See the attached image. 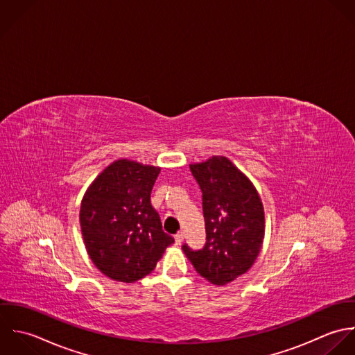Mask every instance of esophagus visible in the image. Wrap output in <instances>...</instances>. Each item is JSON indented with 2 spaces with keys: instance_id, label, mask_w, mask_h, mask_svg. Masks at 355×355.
I'll use <instances>...</instances> for the list:
<instances>
[{
  "instance_id": "esophagus-1",
  "label": "esophagus",
  "mask_w": 355,
  "mask_h": 355,
  "mask_svg": "<svg viewBox=\"0 0 355 355\" xmlns=\"http://www.w3.org/2000/svg\"><path fill=\"white\" fill-rule=\"evenodd\" d=\"M174 240H175V244L180 245V244L184 241V233H182V232H178V233L174 236Z\"/></svg>"
}]
</instances>
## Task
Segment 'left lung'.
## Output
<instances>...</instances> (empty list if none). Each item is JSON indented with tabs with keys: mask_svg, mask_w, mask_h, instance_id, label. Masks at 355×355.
Listing matches in <instances>:
<instances>
[{
	"mask_svg": "<svg viewBox=\"0 0 355 355\" xmlns=\"http://www.w3.org/2000/svg\"><path fill=\"white\" fill-rule=\"evenodd\" d=\"M191 173L202 191L206 244L182 250L202 277L225 285L244 275L261 251L263 206L250 180L223 156L191 164Z\"/></svg>",
	"mask_w": 355,
	"mask_h": 355,
	"instance_id": "8db88e82",
	"label": "left lung"
}]
</instances>
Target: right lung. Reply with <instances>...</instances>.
<instances>
[{
  "mask_svg": "<svg viewBox=\"0 0 355 355\" xmlns=\"http://www.w3.org/2000/svg\"><path fill=\"white\" fill-rule=\"evenodd\" d=\"M159 173V167L116 160L83 196L79 220L87 254L112 280L135 283L148 276L174 243L150 205Z\"/></svg>",
  "mask_w": 355,
  "mask_h": 355,
  "instance_id": "obj_1",
  "label": "right lung"
}]
</instances>
